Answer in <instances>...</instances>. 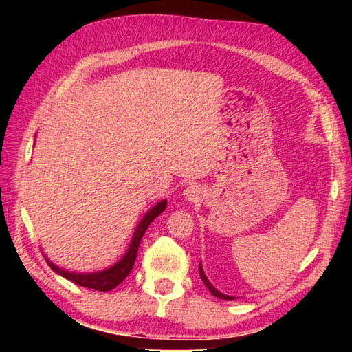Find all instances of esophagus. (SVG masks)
Returning a JSON list of instances; mask_svg holds the SVG:
<instances>
[{
    "mask_svg": "<svg viewBox=\"0 0 352 352\" xmlns=\"http://www.w3.org/2000/svg\"><path fill=\"white\" fill-rule=\"evenodd\" d=\"M183 195L184 199L188 201H192V204H197L201 199H204V189H201L200 184L194 183V184H189V186L183 190Z\"/></svg>",
    "mask_w": 352,
    "mask_h": 352,
    "instance_id": "1",
    "label": "esophagus"
}]
</instances>
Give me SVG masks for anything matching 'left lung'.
Instances as JSON below:
<instances>
[{
	"label": "left lung",
	"instance_id": "left-lung-1",
	"mask_svg": "<svg viewBox=\"0 0 352 352\" xmlns=\"http://www.w3.org/2000/svg\"><path fill=\"white\" fill-rule=\"evenodd\" d=\"M199 273H200V278H201V281L205 283V285H206V287H208V290H210L214 296H217V298H222V300H226V301L236 300L234 296H231V295H225V294H222V292H220V290H217L216 287H214V285L210 283V279H208V278H206V275H205V272H204V267H201V262H200V264H199Z\"/></svg>",
	"mask_w": 352,
	"mask_h": 352
}]
</instances>
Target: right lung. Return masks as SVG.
Wrapping results in <instances>:
<instances>
[{
	"label": "right lung",
	"instance_id": "add662e5",
	"mask_svg": "<svg viewBox=\"0 0 352 352\" xmlns=\"http://www.w3.org/2000/svg\"><path fill=\"white\" fill-rule=\"evenodd\" d=\"M166 206H168V200L166 199L160 200L157 205H153L151 210L142 216L138 226L135 228V233L132 236V241L129 243L126 254H124L122 258L118 262H115L113 265L107 267V269L99 270V272H71L56 265L54 262L50 261V258H46L45 256L47 265H50L57 275L67 278L68 281H73L77 285H82V287L94 289L99 292H109L111 289H115L116 285L121 284L124 279L129 276V273L132 272L142 236H144L148 225H151L153 220L166 210Z\"/></svg>",
	"mask_w": 352,
	"mask_h": 352
}]
</instances>
